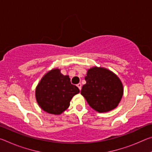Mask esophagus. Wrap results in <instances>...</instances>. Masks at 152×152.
I'll list each match as a JSON object with an SVG mask.
<instances>
[{"instance_id": "obj_1", "label": "esophagus", "mask_w": 152, "mask_h": 152, "mask_svg": "<svg viewBox=\"0 0 152 152\" xmlns=\"http://www.w3.org/2000/svg\"><path fill=\"white\" fill-rule=\"evenodd\" d=\"M77 86H78V88H79L80 91L81 88H82V84H81V83H78V84H77Z\"/></svg>"}]
</instances>
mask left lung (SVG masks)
<instances>
[{
  "mask_svg": "<svg viewBox=\"0 0 152 152\" xmlns=\"http://www.w3.org/2000/svg\"><path fill=\"white\" fill-rule=\"evenodd\" d=\"M81 94L92 109L99 113L108 112L117 107L123 93L120 79L103 68L89 69Z\"/></svg>",
  "mask_w": 152,
  "mask_h": 152,
  "instance_id": "8db88e82",
  "label": "left lung"
}]
</instances>
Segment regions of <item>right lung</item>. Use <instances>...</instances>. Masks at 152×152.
Segmentation results:
<instances>
[{
    "label": "right lung",
    "mask_w": 152,
    "mask_h": 152,
    "mask_svg": "<svg viewBox=\"0 0 152 152\" xmlns=\"http://www.w3.org/2000/svg\"><path fill=\"white\" fill-rule=\"evenodd\" d=\"M79 92L78 87L71 84L68 76H64L59 69H53L41 80L36 88L35 96L44 111L60 115L68 109L71 99Z\"/></svg>",
    "instance_id": "right-lung-1"
}]
</instances>
